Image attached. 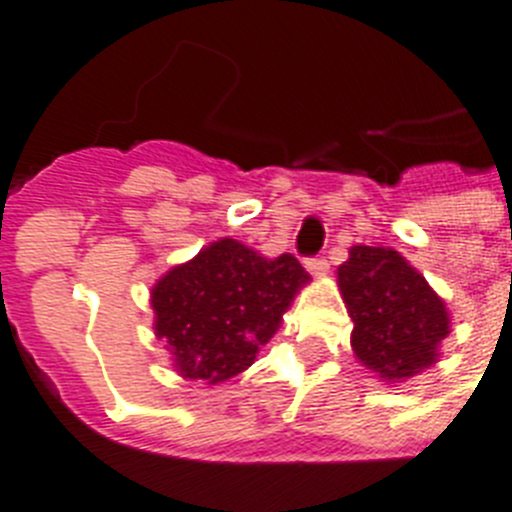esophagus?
<instances>
[{
    "mask_svg": "<svg viewBox=\"0 0 512 512\" xmlns=\"http://www.w3.org/2000/svg\"><path fill=\"white\" fill-rule=\"evenodd\" d=\"M305 266L310 274H315V277H325V274H328V259H325V256H312V259H305Z\"/></svg>",
    "mask_w": 512,
    "mask_h": 512,
    "instance_id": "1",
    "label": "esophagus"
}]
</instances>
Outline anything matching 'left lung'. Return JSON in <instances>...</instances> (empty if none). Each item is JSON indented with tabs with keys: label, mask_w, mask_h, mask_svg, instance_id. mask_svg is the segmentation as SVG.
<instances>
[{
	"label": "left lung",
	"mask_w": 512,
	"mask_h": 512,
	"mask_svg": "<svg viewBox=\"0 0 512 512\" xmlns=\"http://www.w3.org/2000/svg\"><path fill=\"white\" fill-rule=\"evenodd\" d=\"M338 284L354 320L351 346L382 379H408L436 361L449 333V312L392 248L354 246L338 266Z\"/></svg>",
	"instance_id": "obj_1"
}]
</instances>
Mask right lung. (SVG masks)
<instances>
[{"mask_svg":"<svg viewBox=\"0 0 512 512\" xmlns=\"http://www.w3.org/2000/svg\"><path fill=\"white\" fill-rule=\"evenodd\" d=\"M307 279L292 253L264 259L223 238L153 287L156 336L166 338L182 377L225 382L253 364Z\"/></svg>","mask_w":512,"mask_h":512,"instance_id":"1","label":"right lung"}]
</instances>
